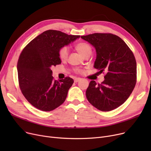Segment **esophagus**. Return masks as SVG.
I'll list each match as a JSON object with an SVG mask.
<instances>
[{
  "label": "esophagus",
  "mask_w": 151,
  "mask_h": 151,
  "mask_svg": "<svg viewBox=\"0 0 151 151\" xmlns=\"http://www.w3.org/2000/svg\"><path fill=\"white\" fill-rule=\"evenodd\" d=\"M81 80V79L80 78H76L74 80V81H75V83H78V81H80Z\"/></svg>",
  "instance_id": "esophagus-1"
}]
</instances>
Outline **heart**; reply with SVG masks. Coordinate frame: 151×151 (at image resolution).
I'll return each mask as SVG.
<instances>
[{
	"label": "heart",
	"mask_w": 151,
	"mask_h": 151,
	"mask_svg": "<svg viewBox=\"0 0 151 151\" xmlns=\"http://www.w3.org/2000/svg\"><path fill=\"white\" fill-rule=\"evenodd\" d=\"M76 50L80 52L83 56L88 52H91V48L90 46L86 43H80L76 45ZM59 58L61 60H65L67 58L68 55V48L67 46L62 47L59 52ZM80 71V70H79Z\"/></svg>",
	"instance_id": "obj_1"
}]
</instances>
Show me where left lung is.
I'll return each mask as SVG.
<instances>
[{"mask_svg": "<svg viewBox=\"0 0 151 151\" xmlns=\"http://www.w3.org/2000/svg\"><path fill=\"white\" fill-rule=\"evenodd\" d=\"M81 38L96 51L93 67L103 72L100 84L91 81L86 92L90 104L102 111L113 110L127 100L136 84L137 62L129 46L120 37L111 34L96 33Z\"/></svg>", "mask_w": 151, "mask_h": 151, "instance_id": "8db88e82", "label": "left lung"}]
</instances>
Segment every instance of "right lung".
Listing matches in <instances>:
<instances>
[{"mask_svg":"<svg viewBox=\"0 0 151 151\" xmlns=\"http://www.w3.org/2000/svg\"><path fill=\"white\" fill-rule=\"evenodd\" d=\"M80 37L48 30L32 40L22 50L17 70L20 89L30 104L50 111L65 101L73 80H54L51 67L61 63L59 50Z\"/></svg>","mask_w":151,"mask_h":151,"instance_id":"obj_1","label":"right lung"}]
</instances>
